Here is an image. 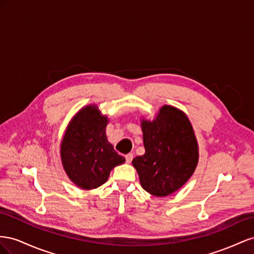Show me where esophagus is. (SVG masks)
Masks as SVG:
<instances>
[{
    "instance_id": "34e87169",
    "label": "esophagus",
    "mask_w": 254,
    "mask_h": 254,
    "mask_svg": "<svg viewBox=\"0 0 254 254\" xmlns=\"http://www.w3.org/2000/svg\"><path fill=\"white\" fill-rule=\"evenodd\" d=\"M133 157H134V155L132 154V153H128V154H127L126 155V161H127V163H131L132 162V159H133Z\"/></svg>"
}]
</instances>
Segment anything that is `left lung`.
I'll return each mask as SVG.
<instances>
[{"label":"left lung","mask_w":254,"mask_h":254,"mask_svg":"<svg viewBox=\"0 0 254 254\" xmlns=\"http://www.w3.org/2000/svg\"><path fill=\"white\" fill-rule=\"evenodd\" d=\"M144 154L133 159L141 187L165 197L182 187L197 167L198 142L187 116L164 105L153 121L141 120Z\"/></svg>","instance_id":"obj_1"}]
</instances>
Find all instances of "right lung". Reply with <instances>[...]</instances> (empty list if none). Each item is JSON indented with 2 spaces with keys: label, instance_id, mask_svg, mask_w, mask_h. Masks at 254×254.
<instances>
[{
  "label": "right lung",
  "instance_id": "obj_1",
  "mask_svg": "<svg viewBox=\"0 0 254 254\" xmlns=\"http://www.w3.org/2000/svg\"><path fill=\"white\" fill-rule=\"evenodd\" d=\"M107 123L98 106L88 105L72 118L64 132L61 143L63 167L82 190L104 184L114 167L126 162L107 140Z\"/></svg>",
  "mask_w": 254,
  "mask_h": 254
}]
</instances>
